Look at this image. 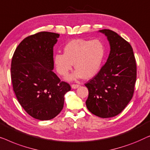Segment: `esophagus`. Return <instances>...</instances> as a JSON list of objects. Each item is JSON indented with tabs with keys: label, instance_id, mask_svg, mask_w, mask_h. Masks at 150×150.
<instances>
[{
	"label": "esophagus",
	"instance_id": "esophagus-1",
	"mask_svg": "<svg viewBox=\"0 0 150 150\" xmlns=\"http://www.w3.org/2000/svg\"><path fill=\"white\" fill-rule=\"evenodd\" d=\"M79 86V84H72V85H71V88H72L73 89H76V88H77Z\"/></svg>",
	"mask_w": 150,
	"mask_h": 150
}]
</instances>
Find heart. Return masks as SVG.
Here are the masks:
<instances>
[{"label": "heart", "instance_id": "1", "mask_svg": "<svg viewBox=\"0 0 150 150\" xmlns=\"http://www.w3.org/2000/svg\"><path fill=\"white\" fill-rule=\"evenodd\" d=\"M105 55V46L98 39H73L65 45L64 54L54 56L57 72L65 77L72 70L73 63L77 70L68 78L75 80L94 77L100 70Z\"/></svg>", "mask_w": 150, "mask_h": 150}]
</instances>
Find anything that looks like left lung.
Segmentation results:
<instances>
[{"label": "left lung", "mask_w": 150, "mask_h": 150, "mask_svg": "<svg viewBox=\"0 0 150 150\" xmlns=\"http://www.w3.org/2000/svg\"><path fill=\"white\" fill-rule=\"evenodd\" d=\"M110 44L108 59L99 72L85 86L89 94L86 107L103 118L122 112L133 96L137 79V64L130 44L114 31L103 29Z\"/></svg>", "instance_id": "left-lung-1"}]
</instances>
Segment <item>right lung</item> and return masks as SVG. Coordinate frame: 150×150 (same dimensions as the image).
Returning <instances> with one entry per match:
<instances>
[{"label": "right lung", "instance_id": "right-lung-1", "mask_svg": "<svg viewBox=\"0 0 150 150\" xmlns=\"http://www.w3.org/2000/svg\"><path fill=\"white\" fill-rule=\"evenodd\" d=\"M59 34L40 32L25 38L12 57L13 88L21 106L39 120L53 119L62 111L71 86L53 72L54 45Z\"/></svg>", "mask_w": 150, "mask_h": 150}]
</instances>
